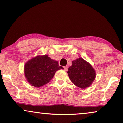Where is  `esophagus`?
Instances as JSON below:
<instances>
[{
	"label": "esophagus",
	"mask_w": 123,
	"mask_h": 123,
	"mask_svg": "<svg viewBox=\"0 0 123 123\" xmlns=\"http://www.w3.org/2000/svg\"><path fill=\"white\" fill-rule=\"evenodd\" d=\"M64 68L65 71H67L68 68V66H65V67H64Z\"/></svg>",
	"instance_id": "obj_1"
}]
</instances>
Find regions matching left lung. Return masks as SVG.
<instances>
[{
	"label": "left lung",
	"instance_id": "left-lung-1",
	"mask_svg": "<svg viewBox=\"0 0 123 123\" xmlns=\"http://www.w3.org/2000/svg\"><path fill=\"white\" fill-rule=\"evenodd\" d=\"M67 73L74 85L82 89L90 86L95 78V72L90 64L80 58L72 62Z\"/></svg>",
	"mask_w": 123,
	"mask_h": 123
}]
</instances>
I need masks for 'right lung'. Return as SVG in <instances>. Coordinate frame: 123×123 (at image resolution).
Masks as SVG:
<instances>
[{"label":"right lung","instance_id":"1","mask_svg":"<svg viewBox=\"0 0 123 123\" xmlns=\"http://www.w3.org/2000/svg\"><path fill=\"white\" fill-rule=\"evenodd\" d=\"M64 69L58 62L54 60L47 55L38 56L25 64V76L29 84L39 87L49 82L56 71Z\"/></svg>","mask_w":123,"mask_h":123}]
</instances>
